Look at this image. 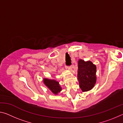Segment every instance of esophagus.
I'll use <instances>...</instances> for the list:
<instances>
[{
	"mask_svg": "<svg viewBox=\"0 0 123 123\" xmlns=\"http://www.w3.org/2000/svg\"><path fill=\"white\" fill-rule=\"evenodd\" d=\"M66 69L67 70H72V67L71 66H67Z\"/></svg>",
	"mask_w": 123,
	"mask_h": 123,
	"instance_id": "1",
	"label": "esophagus"
}]
</instances>
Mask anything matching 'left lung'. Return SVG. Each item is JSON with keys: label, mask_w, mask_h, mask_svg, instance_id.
<instances>
[{"label": "left lung", "mask_w": 123, "mask_h": 123, "mask_svg": "<svg viewBox=\"0 0 123 123\" xmlns=\"http://www.w3.org/2000/svg\"><path fill=\"white\" fill-rule=\"evenodd\" d=\"M78 80L79 87L83 92L91 90L97 81V67L91 61H78Z\"/></svg>", "instance_id": "obj_1"}]
</instances>
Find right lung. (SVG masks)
I'll return each mask as SVG.
<instances>
[{
    "label": "right lung",
    "instance_id": "right-lung-1",
    "mask_svg": "<svg viewBox=\"0 0 123 123\" xmlns=\"http://www.w3.org/2000/svg\"><path fill=\"white\" fill-rule=\"evenodd\" d=\"M44 84L54 94L57 95L62 91V88L59 82L54 79L44 78L43 80Z\"/></svg>",
    "mask_w": 123,
    "mask_h": 123
}]
</instances>
